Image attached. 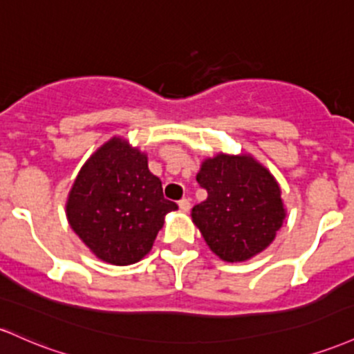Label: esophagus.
Here are the masks:
<instances>
[{
    "instance_id": "obj_1",
    "label": "esophagus",
    "mask_w": 354,
    "mask_h": 354,
    "mask_svg": "<svg viewBox=\"0 0 354 354\" xmlns=\"http://www.w3.org/2000/svg\"><path fill=\"white\" fill-rule=\"evenodd\" d=\"M178 207H180L181 212H189V208H192V203H189L188 198H183V200L178 201Z\"/></svg>"
}]
</instances>
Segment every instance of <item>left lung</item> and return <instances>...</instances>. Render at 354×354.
Segmentation results:
<instances>
[{"label": "left lung", "mask_w": 354, "mask_h": 354, "mask_svg": "<svg viewBox=\"0 0 354 354\" xmlns=\"http://www.w3.org/2000/svg\"><path fill=\"white\" fill-rule=\"evenodd\" d=\"M208 198L192 209L208 247L227 262H242L270 245L286 212L274 176L250 156L207 159L196 174Z\"/></svg>", "instance_id": "obj_1"}]
</instances>
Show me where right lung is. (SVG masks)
<instances>
[{
  "label": "right lung",
  "instance_id": "1",
  "mask_svg": "<svg viewBox=\"0 0 354 354\" xmlns=\"http://www.w3.org/2000/svg\"><path fill=\"white\" fill-rule=\"evenodd\" d=\"M161 180L147 158L124 139L106 142L80 169L70 189L67 218L80 240L104 262L129 266L153 247L166 213Z\"/></svg>",
  "mask_w": 354,
  "mask_h": 354
}]
</instances>
